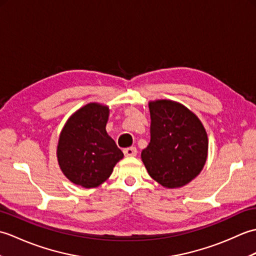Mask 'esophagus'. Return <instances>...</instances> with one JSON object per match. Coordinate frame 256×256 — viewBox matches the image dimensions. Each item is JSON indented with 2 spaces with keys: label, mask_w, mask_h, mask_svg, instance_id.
I'll return each instance as SVG.
<instances>
[{
  "label": "esophagus",
  "mask_w": 256,
  "mask_h": 256,
  "mask_svg": "<svg viewBox=\"0 0 256 256\" xmlns=\"http://www.w3.org/2000/svg\"><path fill=\"white\" fill-rule=\"evenodd\" d=\"M123 153L126 157H133V156H136L138 150L135 148H124Z\"/></svg>",
  "instance_id": "obj_1"
}]
</instances>
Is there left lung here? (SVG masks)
Instances as JSON below:
<instances>
[{
	"label": "left lung",
	"instance_id": "1",
	"mask_svg": "<svg viewBox=\"0 0 256 256\" xmlns=\"http://www.w3.org/2000/svg\"><path fill=\"white\" fill-rule=\"evenodd\" d=\"M150 142L142 150L148 175L165 188H180L197 177L208 157V135L199 118L184 104L148 102Z\"/></svg>",
	"mask_w": 256,
	"mask_h": 256
}]
</instances>
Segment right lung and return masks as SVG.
<instances>
[{"mask_svg": "<svg viewBox=\"0 0 256 256\" xmlns=\"http://www.w3.org/2000/svg\"><path fill=\"white\" fill-rule=\"evenodd\" d=\"M110 108L91 102L69 116L59 134L57 160L62 174L84 188H96L111 176L123 153L106 133Z\"/></svg>", "mask_w": 256, "mask_h": 256, "instance_id": "add662e5", "label": "right lung"}]
</instances>
